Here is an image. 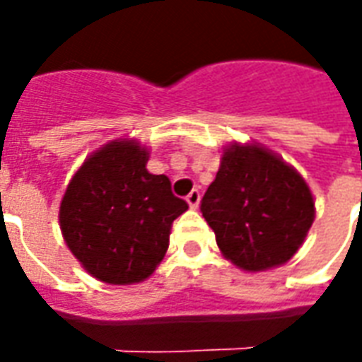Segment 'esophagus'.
<instances>
[{
    "mask_svg": "<svg viewBox=\"0 0 362 362\" xmlns=\"http://www.w3.org/2000/svg\"><path fill=\"white\" fill-rule=\"evenodd\" d=\"M199 189H192L188 196H186V202H188V205L192 207V209H196L197 205H199Z\"/></svg>",
    "mask_w": 362,
    "mask_h": 362,
    "instance_id": "34e87169",
    "label": "esophagus"
}]
</instances>
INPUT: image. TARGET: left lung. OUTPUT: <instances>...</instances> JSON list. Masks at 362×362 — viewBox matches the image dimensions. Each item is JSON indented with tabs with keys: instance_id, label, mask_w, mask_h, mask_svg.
<instances>
[{
	"instance_id": "left-lung-1",
	"label": "left lung",
	"mask_w": 362,
	"mask_h": 362,
	"mask_svg": "<svg viewBox=\"0 0 362 362\" xmlns=\"http://www.w3.org/2000/svg\"><path fill=\"white\" fill-rule=\"evenodd\" d=\"M223 256L244 272L293 258L314 221V197L300 174L256 143H233L202 199Z\"/></svg>"
}]
</instances>
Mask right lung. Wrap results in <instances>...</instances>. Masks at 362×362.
Wrapping results in <instances>:
<instances>
[{
    "instance_id": "obj_1",
    "label": "right lung",
    "mask_w": 362,
    "mask_h": 362,
    "mask_svg": "<svg viewBox=\"0 0 362 362\" xmlns=\"http://www.w3.org/2000/svg\"><path fill=\"white\" fill-rule=\"evenodd\" d=\"M147 160L149 151L135 139L106 143L85 158L59 205L67 248L110 285L147 279L165 258L173 221L188 209Z\"/></svg>"
}]
</instances>
